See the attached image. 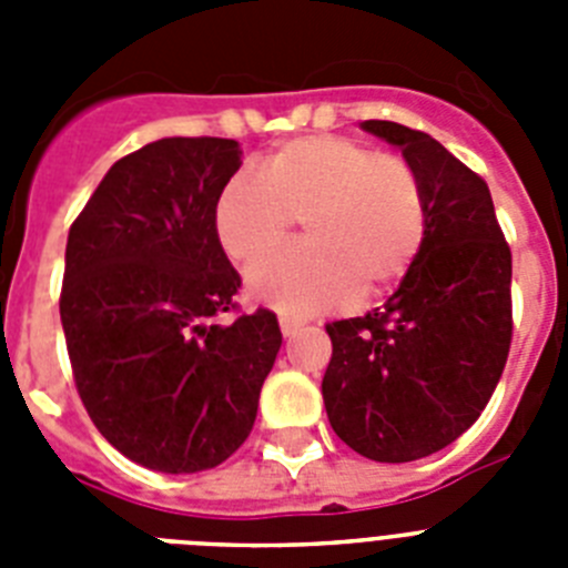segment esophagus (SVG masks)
Wrapping results in <instances>:
<instances>
[{"instance_id":"1","label":"esophagus","mask_w":568,"mask_h":568,"mask_svg":"<svg viewBox=\"0 0 568 568\" xmlns=\"http://www.w3.org/2000/svg\"><path fill=\"white\" fill-rule=\"evenodd\" d=\"M278 327H281V335H284V338H293V335H298L301 329H304V321L290 318V315H281Z\"/></svg>"}]
</instances>
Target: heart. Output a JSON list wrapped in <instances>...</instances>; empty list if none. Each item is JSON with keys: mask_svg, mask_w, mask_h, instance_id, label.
I'll use <instances>...</instances> for the list:
<instances>
[{"mask_svg": "<svg viewBox=\"0 0 568 568\" xmlns=\"http://www.w3.org/2000/svg\"><path fill=\"white\" fill-rule=\"evenodd\" d=\"M302 222L305 244L255 264L247 290L290 315H313L393 290L424 250L429 202L415 164L349 135L281 144L258 175L239 173L215 202V235L253 264Z\"/></svg>", "mask_w": 568, "mask_h": 568, "instance_id": "obj_1", "label": "heart"}]
</instances>
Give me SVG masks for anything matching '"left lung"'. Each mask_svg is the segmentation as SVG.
Instances as JSON below:
<instances>
[{
	"mask_svg": "<svg viewBox=\"0 0 568 568\" xmlns=\"http://www.w3.org/2000/svg\"><path fill=\"white\" fill-rule=\"evenodd\" d=\"M420 173L424 250L384 307L327 324V418L349 449L381 464L438 453L489 404L511 344V250L486 182L433 135L369 119Z\"/></svg>",
	"mask_w": 568,
	"mask_h": 568,
	"instance_id": "obj_1",
	"label": "left lung"
}]
</instances>
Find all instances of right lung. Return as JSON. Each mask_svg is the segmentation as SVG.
Returning a JSON list of instances; mask_svg holds the SVG:
<instances>
[{
  "label": "right lung",
  "mask_w": 568,
  "mask_h": 568,
  "mask_svg": "<svg viewBox=\"0 0 568 568\" xmlns=\"http://www.w3.org/2000/svg\"><path fill=\"white\" fill-rule=\"evenodd\" d=\"M239 168L233 139H159L119 159L70 224L59 315L79 398L148 469L224 464L253 433L278 355V318L239 313L241 275L215 235ZM224 312L236 318L219 325Z\"/></svg>",
  "instance_id": "1"
}]
</instances>
